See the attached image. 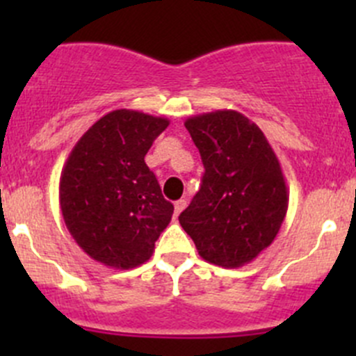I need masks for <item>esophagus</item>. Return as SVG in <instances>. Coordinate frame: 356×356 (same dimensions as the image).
Wrapping results in <instances>:
<instances>
[{"label": "esophagus", "instance_id": "obj_1", "mask_svg": "<svg viewBox=\"0 0 356 356\" xmlns=\"http://www.w3.org/2000/svg\"><path fill=\"white\" fill-rule=\"evenodd\" d=\"M174 208H175V215L181 213V211L186 208V200H177V201H175Z\"/></svg>", "mask_w": 356, "mask_h": 356}]
</instances>
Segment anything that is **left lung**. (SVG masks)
Here are the masks:
<instances>
[{
    "label": "left lung",
    "instance_id": "left-lung-1",
    "mask_svg": "<svg viewBox=\"0 0 356 356\" xmlns=\"http://www.w3.org/2000/svg\"><path fill=\"white\" fill-rule=\"evenodd\" d=\"M200 149L204 174L182 229L208 264L238 268L272 245L288 211L281 163L257 124L234 110L184 122Z\"/></svg>",
    "mask_w": 356,
    "mask_h": 356
}]
</instances>
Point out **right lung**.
I'll use <instances>...</instances> for the list:
<instances>
[{"label":"right lung","instance_id":"1","mask_svg":"<svg viewBox=\"0 0 356 356\" xmlns=\"http://www.w3.org/2000/svg\"><path fill=\"white\" fill-rule=\"evenodd\" d=\"M168 118L136 110L103 115L72 148L60 177V207L68 232L92 260L134 268L152 258L172 220L145 156Z\"/></svg>","mask_w":356,"mask_h":356}]
</instances>
